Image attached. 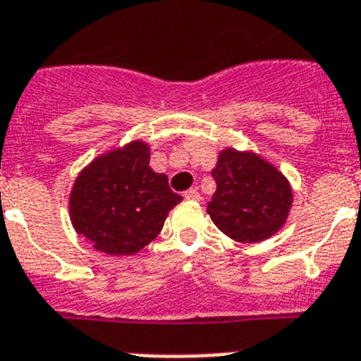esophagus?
Masks as SVG:
<instances>
[{
	"mask_svg": "<svg viewBox=\"0 0 361 361\" xmlns=\"http://www.w3.org/2000/svg\"><path fill=\"white\" fill-rule=\"evenodd\" d=\"M185 200H190V202H198L200 200V192L196 189H189L183 192Z\"/></svg>",
	"mask_w": 361,
	"mask_h": 361,
	"instance_id": "1",
	"label": "esophagus"
}]
</instances>
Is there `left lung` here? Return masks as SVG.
Here are the masks:
<instances>
[{
    "mask_svg": "<svg viewBox=\"0 0 361 361\" xmlns=\"http://www.w3.org/2000/svg\"><path fill=\"white\" fill-rule=\"evenodd\" d=\"M212 178L216 192L207 203V212L228 238L256 243L285 224L293 202L290 185L259 156L224 150Z\"/></svg>",
    "mask_w": 361,
    "mask_h": 361,
    "instance_id": "1",
    "label": "left lung"
}]
</instances>
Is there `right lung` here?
I'll use <instances>...</instances> for the list:
<instances>
[{"label": "right lung", "instance_id": "add662e5", "mask_svg": "<svg viewBox=\"0 0 361 361\" xmlns=\"http://www.w3.org/2000/svg\"><path fill=\"white\" fill-rule=\"evenodd\" d=\"M149 147L134 142L99 156L78 176L71 219L78 234L106 255L128 256L149 245L181 196L149 167Z\"/></svg>", "mask_w": 361, "mask_h": 361}]
</instances>
